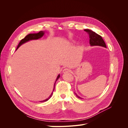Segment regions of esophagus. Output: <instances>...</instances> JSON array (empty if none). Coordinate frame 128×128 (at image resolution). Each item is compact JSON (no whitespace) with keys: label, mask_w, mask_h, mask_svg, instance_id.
Returning a JSON list of instances; mask_svg holds the SVG:
<instances>
[{"label":"esophagus","mask_w":128,"mask_h":128,"mask_svg":"<svg viewBox=\"0 0 128 128\" xmlns=\"http://www.w3.org/2000/svg\"><path fill=\"white\" fill-rule=\"evenodd\" d=\"M70 72V70H69V69L66 68H64V70H63V72L64 73H66V72Z\"/></svg>","instance_id":"obj_1"}]
</instances>
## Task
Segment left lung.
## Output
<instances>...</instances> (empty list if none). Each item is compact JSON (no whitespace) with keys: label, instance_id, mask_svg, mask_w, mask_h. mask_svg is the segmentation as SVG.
I'll return each instance as SVG.
<instances>
[{"label":"left lung","instance_id":"1","mask_svg":"<svg viewBox=\"0 0 128 128\" xmlns=\"http://www.w3.org/2000/svg\"><path fill=\"white\" fill-rule=\"evenodd\" d=\"M84 30L88 34L89 38H90V44L91 45V46H103V47L106 48L105 42H104L101 36L99 35L98 34H96L91 30L85 29ZM75 94L78 98L82 99L80 96H77L76 93H75Z\"/></svg>","mask_w":128,"mask_h":128}]
</instances>
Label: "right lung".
Here are the masks:
<instances>
[{"label": "right lung", "instance_id": "obj_1", "mask_svg": "<svg viewBox=\"0 0 128 128\" xmlns=\"http://www.w3.org/2000/svg\"><path fill=\"white\" fill-rule=\"evenodd\" d=\"M44 32H42V31H40V32H39L37 33V34H28V35H26V36L24 38V39H22V40L20 41V42H19V44H18V47H17V48H16V50H17L19 47H20V46L22 44L24 43V42H28V41H29V40H38V39H39V38H41L42 36L44 35ZM59 77H60V75H59L58 76L57 78H56V81L58 79H59ZM54 87L53 91H54V88H55V84H54ZM52 94H53V92L50 95V96H49V97H48V99H46L43 100V101H41L40 102H44L48 101V100L52 96Z\"/></svg>", "mask_w": 128, "mask_h": 128}]
</instances>
